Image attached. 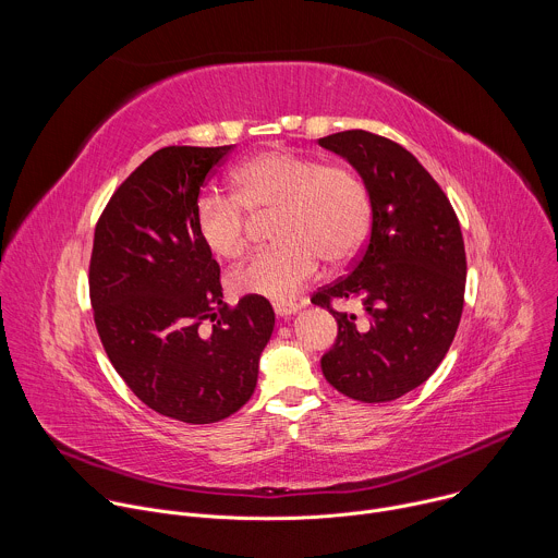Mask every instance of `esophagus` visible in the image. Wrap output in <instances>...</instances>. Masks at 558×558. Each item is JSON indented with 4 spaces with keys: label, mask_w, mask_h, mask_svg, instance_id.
<instances>
[{
    "label": "esophagus",
    "mask_w": 558,
    "mask_h": 558,
    "mask_svg": "<svg viewBox=\"0 0 558 558\" xmlns=\"http://www.w3.org/2000/svg\"><path fill=\"white\" fill-rule=\"evenodd\" d=\"M274 311L278 317H289L291 313L298 311V304L293 302H274Z\"/></svg>",
    "instance_id": "obj_1"
}]
</instances>
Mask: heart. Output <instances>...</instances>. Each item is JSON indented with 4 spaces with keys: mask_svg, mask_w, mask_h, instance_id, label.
<instances>
[{
    "mask_svg": "<svg viewBox=\"0 0 558 558\" xmlns=\"http://www.w3.org/2000/svg\"><path fill=\"white\" fill-rule=\"evenodd\" d=\"M233 196L205 192L194 203V231L220 260L241 256L252 235V218L274 214V247L231 274L238 293L291 300L320 260L351 263L371 231V196L362 177L344 163L291 149H267L231 177Z\"/></svg>",
    "mask_w": 558,
    "mask_h": 558,
    "instance_id": "1",
    "label": "heart"
}]
</instances>
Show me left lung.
<instances>
[{
    "mask_svg": "<svg viewBox=\"0 0 558 558\" xmlns=\"http://www.w3.org/2000/svg\"><path fill=\"white\" fill-rule=\"evenodd\" d=\"M317 143L357 170L373 211L351 274L311 298L338 323L323 373L351 400L392 402L424 384L454 340L465 291L461 227L444 190L400 143L366 130ZM353 296L365 306L362 322L332 308L333 299Z\"/></svg>",
    "mask_w": 558,
    "mask_h": 558,
    "instance_id": "left-lung-1",
    "label": "left lung"
}]
</instances>
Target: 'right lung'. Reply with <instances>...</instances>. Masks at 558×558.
<instances>
[{
	"label": "right lung",
	"instance_id": "add662e5",
	"mask_svg": "<svg viewBox=\"0 0 558 558\" xmlns=\"http://www.w3.org/2000/svg\"><path fill=\"white\" fill-rule=\"evenodd\" d=\"M233 145L147 156L99 216L90 302L101 344L151 411L214 424L250 402L276 315L269 300L222 302L220 267L194 231V203Z\"/></svg>",
	"mask_w": 558,
	"mask_h": 558
}]
</instances>
